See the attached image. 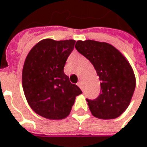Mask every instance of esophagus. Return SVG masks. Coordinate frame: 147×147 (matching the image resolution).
Segmentation results:
<instances>
[{
	"label": "esophagus",
	"mask_w": 147,
	"mask_h": 147,
	"mask_svg": "<svg viewBox=\"0 0 147 147\" xmlns=\"http://www.w3.org/2000/svg\"><path fill=\"white\" fill-rule=\"evenodd\" d=\"M77 84H78V87H79V88H81V89H82V82H78V83H77Z\"/></svg>",
	"instance_id": "obj_1"
}]
</instances>
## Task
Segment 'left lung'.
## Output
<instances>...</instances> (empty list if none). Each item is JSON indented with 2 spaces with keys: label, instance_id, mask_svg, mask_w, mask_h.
<instances>
[{
  "label": "left lung",
  "instance_id": "1",
  "mask_svg": "<svg viewBox=\"0 0 147 147\" xmlns=\"http://www.w3.org/2000/svg\"><path fill=\"white\" fill-rule=\"evenodd\" d=\"M75 48L92 64L100 81L96 99H87L92 115L112 119L123 114L131 101L136 80L126 59L113 46L92 40L78 41Z\"/></svg>",
  "mask_w": 147,
  "mask_h": 147
}]
</instances>
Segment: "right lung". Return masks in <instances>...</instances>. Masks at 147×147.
Segmentation results:
<instances>
[{"mask_svg": "<svg viewBox=\"0 0 147 147\" xmlns=\"http://www.w3.org/2000/svg\"><path fill=\"white\" fill-rule=\"evenodd\" d=\"M74 44V40L44 39L35 45L26 57L22 74L26 99L32 109L46 119L67 117L75 97L82 93L64 72Z\"/></svg>", "mask_w": 147, "mask_h": 147, "instance_id": "add662e5", "label": "right lung"}]
</instances>
